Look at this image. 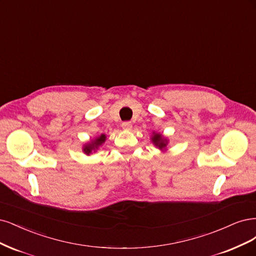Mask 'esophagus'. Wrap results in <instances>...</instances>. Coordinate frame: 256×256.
<instances>
[{"mask_svg":"<svg viewBox=\"0 0 256 256\" xmlns=\"http://www.w3.org/2000/svg\"><path fill=\"white\" fill-rule=\"evenodd\" d=\"M132 128H133V124H132V122H130V121H124L122 123V128L123 130H132Z\"/></svg>","mask_w":256,"mask_h":256,"instance_id":"obj_1","label":"esophagus"}]
</instances>
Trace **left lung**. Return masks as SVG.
Wrapping results in <instances>:
<instances>
[{"label": "left lung", "instance_id": "left-lung-1", "mask_svg": "<svg viewBox=\"0 0 256 256\" xmlns=\"http://www.w3.org/2000/svg\"><path fill=\"white\" fill-rule=\"evenodd\" d=\"M152 142L156 146H158L160 149H164V148H166L167 146V140L162 139V135L160 134H154V136L152 137Z\"/></svg>", "mask_w": 256, "mask_h": 256}]
</instances>
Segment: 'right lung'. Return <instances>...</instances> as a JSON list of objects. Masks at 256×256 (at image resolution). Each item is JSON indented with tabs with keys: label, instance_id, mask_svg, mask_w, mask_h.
Instances as JSON below:
<instances>
[{
	"label": "right lung",
	"instance_id": "right-lung-1",
	"mask_svg": "<svg viewBox=\"0 0 256 256\" xmlns=\"http://www.w3.org/2000/svg\"><path fill=\"white\" fill-rule=\"evenodd\" d=\"M105 139H106V136L105 135H101L100 137L98 138H96L94 142H90L89 144H86L85 146H84V152L86 153V154H89V153H92V151H96L98 146H100L104 142H105Z\"/></svg>",
	"mask_w": 256,
	"mask_h": 256
}]
</instances>
